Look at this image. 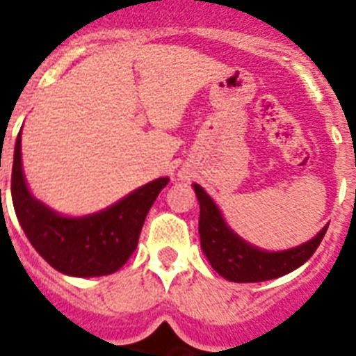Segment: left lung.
<instances>
[{
    "label": "left lung",
    "instance_id": "1",
    "mask_svg": "<svg viewBox=\"0 0 356 356\" xmlns=\"http://www.w3.org/2000/svg\"><path fill=\"white\" fill-rule=\"evenodd\" d=\"M200 201V237L201 250L212 267L222 278L237 284H254L280 278L303 266L319 248L328 226L321 229L312 241L287 251H262L250 246L226 226L221 212L209 194L194 184Z\"/></svg>",
    "mask_w": 356,
    "mask_h": 356
}]
</instances>
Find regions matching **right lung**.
<instances>
[{
    "instance_id": "right-lung-1",
    "label": "right lung",
    "mask_w": 356,
    "mask_h": 356,
    "mask_svg": "<svg viewBox=\"0 0 356 356\" xmlns=\"http://www.w3.org/2000/svg\"><path fill=\"white\" fill-rule=\"evenodd\" d=\"M169 178H159L94 216L71 219L31 196L21 169V134L12 165V201L28 241L56 271L69 276L112 275L137 248L144 219Z\"/></svg>"
}]
</instances>
